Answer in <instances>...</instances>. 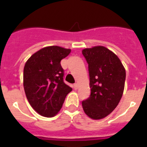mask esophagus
Returning <instances> with one entry per match:
<instances>
[{"label": "esophagus", "instance_id": "34e87169", "mask_svg": "<svg viewBox=\"0 0 147 147\" xmlns=\"http://www.w3.org/2000/svg\"><path fill=\"white\" fill-rule=\"evenodd\" d=\"M78 86H79V85H78V83H75L74 85V88L75 90H76L78 88Z\"/></svg>", "mask_w": 147, "mask_h": 147}]
</instances>
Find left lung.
Instances as JSON below:
<instances>
[{
  "mask_svg": "<svg viewBox=\"0 0 147 147\" xmlns=\"http://www.w3.org/2000/svg\"><path fill=\"white\" fill-rule=\"evenodd\" d=\"M88 64L90 95L82 102L93 119L106 117L117 107L124 92L126 71L119 58L104 46L82 50Z\"/></svg>",
  "mask_w": 147,
  "mask_h": 147,
  "instance_id": "left-lung-1",
  "label": "left lung"
}]
</instances>
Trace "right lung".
<instances>
[{
  "label": "right lung",
  "mask_w": 147,
  "mask_h": 147,
  "mask_svg": "<svg viewBox=\"0 0 147 147\" xmlns=\"http://www.w3.org/2000/svg\"><path fill=\"white\" fill-rule=\"evenodd\" d=\"M71 49L53 45L40 49L27 60L23 70V86L34 110L45 117L59 112L72 88L63 80L60 62Z\"/></svg>",
  "instance_id": "1"
}]
</instances>
